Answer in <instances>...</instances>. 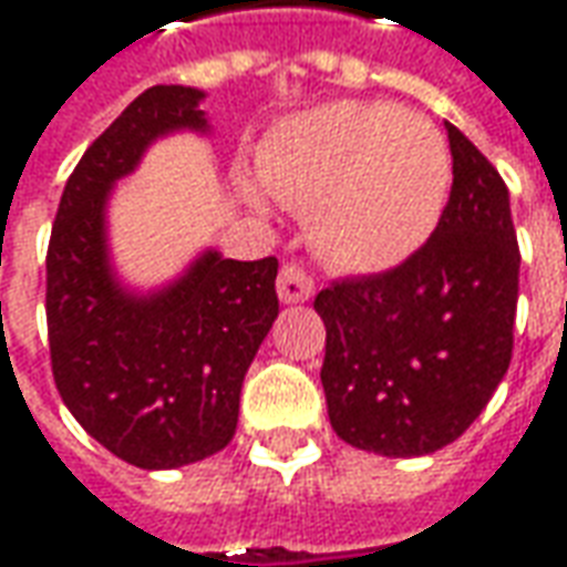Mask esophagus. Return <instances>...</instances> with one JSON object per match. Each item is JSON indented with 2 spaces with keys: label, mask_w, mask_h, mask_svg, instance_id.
<instances>
[{
  "label": "esophagus",
  "mask_w": 567,
  "mask_h": 567,
  "mask_svg": "<svg viewBox=\"0 0 567 567\" xmlns=\"http://www.w3.org/2000/svg\"><path fill=\"white\" fill-rule=\"evenodd\" d=\"M277 296L280 302L287 306H296V302H308L315 296V280L296 265V261H287L277 275Z\"/></svg>",
  "instance_id": "1"
}]
</instances>
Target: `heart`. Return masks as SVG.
Returning <instances> with one entry per match:
<instances>
[{
  "label": "heart",
  "instance_id": "1",
  "mask_svg": "<svg viewBox=\"0 0 567 567\" xmlns=\"http://www.w3.org/2000/svg\"><path fill=\"white\" fill-rule=\"evenodd\" d=\"M259 182L306 213L308 240L351 275H380L423 249L444 218L454 166L439 128L392 104L333 101L275 128ZM252 200L259 190L249 187Z\"/></svg>",
  "mask_w": 567,
  "mask_h": 567
}]
</instances>
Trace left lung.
<instances>
[{
    "label": "left lung",
    "instance_id": "obj_1",
    "mask_svg": "<svg viewBox=\"0 0 567 567\" xmlns=\"http://www.w3.org/2000/svg\"><path fill=\"white\" fill-rule=\"evenodd\" d=\"M454 185L432 240L392 271L318 292L321 382L339 439L425 456L485 410L513 358L518 240L499 172L451 123Z\"/></svg>",
    "mask_w": 567,
    "mask_h": 567
}]
</instances>
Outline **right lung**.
I'll list each match as a JSON object with an SVG mask.
<instances>
[{
  "mask_svg": "<svg viewBox=\"0 0 567 567\" xmlns=\"http://www.w3.org/2000/svg\"><path fill=\"white\" fill-rule=\"evenodd\" d=\"M200 89L154 85L82 154L45 256L54 385L76 423L138 470H178L228 447L244 377L277 318V259L203 249L157 290L126 287L111 261L107 203L147 147L206 135Z\"/></svg>",
  "mask_w": 567,
  "mask_h": 567,
  "instance_id": "obj_1",
  "label": "right lung"
}]
</instances>
